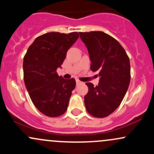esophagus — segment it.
<instances>
[{
  "label": "esophagus",
  "mask_w": 154,
  "mask_h": 154,
  "mask_svg": "<svg viewBox=\"0 0 154 154\" xmlns=\"http://www.w3.org/2000/svg\"><path fill=\"white\" fill-rule=\"evenodd\" d=\"M76 83H77V85H79V84H80L81 82L79 80V79H77V80H76Z\"/></svg>",
  "instance_id": "34e87169"
}]
</instances>
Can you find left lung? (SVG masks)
Masks as SVG:
<instances>
[{"label":"left lung","instance_id":"1","mask_svg":"<svg viewBox=\"0 0 154 154\" xmlns=\"http://www.w3.org/2000/svg\"><path fill=\"white\" fill-rule=\"evenodd\" d=\"M91 61V69L100 77L97 86L85 83L87 111L97 118H104L119 107L130 82V63L126 51L116 39L100 31L79 32Z\"/></svg>","mask_w":154,"mask_h":154}]
</instances>
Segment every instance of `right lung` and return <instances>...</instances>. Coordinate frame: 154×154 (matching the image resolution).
Segmentation results:
<instances>
[{
	"instance_id": "obj_1",
	"label": "right lung",
	"mask_w": 154,
	"mask_h": 154,
	"mask_svg": "<svg viewBox=\"0 0 154 154\" xmlns=\"http://www.w3.org/2000/svg\"><path fill=\"white\" fill-rule=\"evenodd\" d=\"M78 38L77 32H48L35 39L24 56L26 88L33 104L44 115L57 117L66 112L76 81L59 77L56 69Z\"/></svg>"
}]
</instances>
